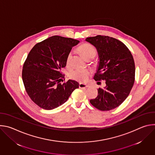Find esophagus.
Returning <instances> with one entry per match:
<instances>
[{"label":"esophagus","instance_id":"esophagus-1","mask_svg":"<svg viewBox=\"0 0 155 155\" xmlns=\"http://www.w3.org/2000/svg\"><path fill=\"white\" fill-rule=\"evenodd\" d=\"M89 87V86H88L87 84H83V83H80L79 84V87L80 88H86V87Z\"/></svg>","mask_w":155,"mask_h":155}]
</instances>
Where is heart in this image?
Wrapping results in <instances>:
<instances>
[{
  "label": "heart",
  "instance_id": "b5f03b06",
  "mask_svg": "<svg viewBox=\"0 0 155 155\" xmlns=\"http://www.w3.org/2000/svg\"><path fill=\"white\" fill-rule=\"evenodd\" d=\"M79 51L81 53V54L84 56L85 59H88L89 58L93 57L94 58L96 53V50L95 48L89 43H84L83 45H80L78 47ZM72 53L70 52L67 57V64L69 65L71 62V60L72 59ZM91 72L89 70L87 69H76L72 71L69 76L70 77L77 81L79 82H84L86 81L88 78H89Z\"/></svg>",
  "mask_w": 155,
  "mask_h": 155
}]
</instances>
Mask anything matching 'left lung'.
<instances>
[{"label":"left lung","instance_id":"left-lung-1","mask_svg":"<svg viewBox=\"0 0 155 155\" xmlns=\"http://www.w3.org/2000/svg\"><path fill=\"white\" fill-rule=\"evenodd\" d=\"M85 40L96 47L98 54L97 68L93 78L105 82V87L99 88L97 97L90 102L102 111L115 108L127 97L133 86V57L124 44L116 38L97 35Z\"/></svg>","mask_w":155,"mask_h":155}]
</instances>
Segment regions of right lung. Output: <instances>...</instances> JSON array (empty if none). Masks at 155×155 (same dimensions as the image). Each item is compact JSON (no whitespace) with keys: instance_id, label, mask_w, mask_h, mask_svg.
<instances>
[{"instance_id":"1","label":"right lung","mask_w":155,"mask_h":155,"mask_svg":"<svg viewBox=\"0 0 155 155\" xmlns=\"http://www.w3.org/2000/svg\"><path fill=\"white\" fill-rule=\"evenodd\" d=\"M79 40L54 35L37 43L29 52L23 65L22 78L31 100L40 107L53 110L69 99L79 87L72 80L61 84L62 69L67 57Z\"/></svg>"}]
</instances>
